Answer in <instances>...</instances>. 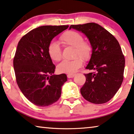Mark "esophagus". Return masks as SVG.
Masks as SVG:
<instances>
[{
  "instance_id": "1",
  "label": "esophagus",
  "mask_w": 134,
  "mask_h": 134,
  "mask_svg": "<svg viewBox=\"0 0 134 134\" xmlns=\"http://www.w3.org/2000/svg\"><path fill=\"white\" fill-rule=\"evenodd\" d=\"M75 74H68L67 75V77L68 78H72L74 76H75Z\"/></svg>"
}]
</instances>
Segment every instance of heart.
<instances>
[{"label": "heart", "instance_id": "obj_1", "mask_svg": "<svg viewBox=\"0 0 134 134\" xmlns=\"http://www.w3.org/2000/svg\"><path fill=\"white\" fill-rule=\"evenodd\" d=\"M59 41L63 46L74 47L72 60H64L57 65V70L59 73L71 74L76 72L82 65V61L90 58L92 53V47L88 42L83 41L81 34L74 31L65 32L59 38ZM47 53L52 60L59 61L61 59V50L58 44L51 42L48 46Z\"/></svg>", "mask_w": 134, "mask_h": 134}]
</instances>
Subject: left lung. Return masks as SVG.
<instances>
[{"label":"left lung","mask_w":134,"mask_h":134,"mask_svg":"<svg viewBox=\"0 0 134 134\" xmlns=\"http://www.w3.org/2000/svg\"><path fill=\"white\" fill-rule=\"evenodd\" d=\"M84 34L92 47L86 69L94 72L85 74L86 81L81 88L83 98L95 104L111 100L123 80L125 59L118 41L107 30L95 23L71 25Z\"/></svg>","instance_id":"left-lung-1"}]
</instances>
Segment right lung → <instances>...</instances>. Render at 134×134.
<instances>
[{
	"mask_svg": "<svg viewBox=\"0 0 134 134\" xmlns=\"http://www.w3.org/2000/svg\"><path fill=\"white\" fill-rule=\"evenodd\" d=\"M68 27L42 26L29 32L18 43L13 59L17 85L23 95L38 107L56 102L67 81L65 74L54 75L55 65L47 48L53 38Z\"/></svg>",
	"mask_w": 134,
	"mask_h": 134,
	"instance_id": "add662e5",
	"label": "right lung"
}]
</instances>
